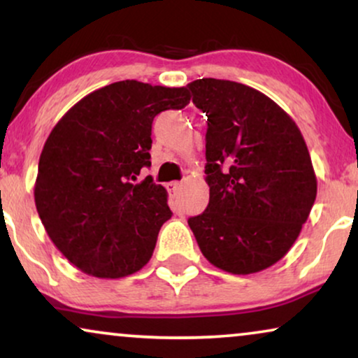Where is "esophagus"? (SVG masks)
I'll use <instances>...</instances> for the list:
<instances>
[{
	"label": "esophagus",
	"mask_w": 358,
	"mask_h": 358,
	"mask_svg": "<svg viewBox=\"0 0 358 358\" xmlns=\"http://www.w3.org/2000/svg\"><path fill=\"white\" fill-rule=\"evenodd\" d=\"M180 187H182V184H180L179 180H173V182L168 184V189L171 190V192H178Z\"/></svg>",
	"instance_id": "obj_1"
}]
</instances>
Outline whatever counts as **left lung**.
I'll list each match as a JSON object with an SVG mask.
<instances>
[{
    "label": "left lung",
    "mask_w": 358,
    "mask_h": 358,
    "mask_svg": "<svg viewBox=\"0 0 358 358\" xmlns=\"http://www.w3.org/2000/svg\"><path fill=\"white\" fill-rule=\"evenodd\" d=\"M207 114L208 207L189 218L200 251L234 275L261 272L290 251L310 217L317 180L300 129L271 97L241 83L189 85Z\"/></svg>",
    "instance_id": "obj_1"
}]
</instances>
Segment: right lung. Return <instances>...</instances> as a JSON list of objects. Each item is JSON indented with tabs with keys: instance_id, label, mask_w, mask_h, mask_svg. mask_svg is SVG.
I'll list each match as a JSON object with an SVG mask.
<instances>
[{
	"instance_id": "right-lung-1",
	"label": "right lung",
	"mask_w": 358,
	"mask_h": 358,
	"mask_svg": "<svg viewBox=\"0 0 358 358\" xmlns=\"http://www.w3.org/2000/svg\"><path fill=\"white\" fill-rule=\"evenodd\" d=\"M187 87L125 80L78 101L43 145L34 199L58 251L81 272L122 278L153 256L171 218L168 192L151 178V124L189 104Z\"/></svg>"
}]
</instances>
